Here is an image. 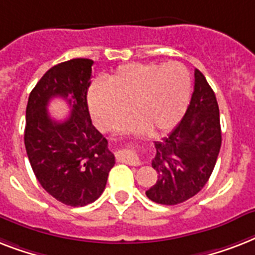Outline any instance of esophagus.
Masks as SVG:
<instances>
[{"label": "esophagus", "instance_id": "obj_1", "mask_svg": "<svg viewBox=\"0 0 255 255\" xmlns=\"http://www.w3.org/2000/svg\"><path fill=\"white\" fill-rule=\"evenodd\" d=\"M117 158L118 160L126 162L131 164V166H139L140 159L135 152L130 151V150H118L117 151Z\"/></svg>", "mask_w": 255, "mask_h": 255}]
</instances>
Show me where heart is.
<instances>
[{
  "mask_svg": "<svg viewBox=\"0 0 255 255\" xmlns=\"http://www.w3.org/2000/svg\"><path fill=\"white\" fill-rule=\"evenodd\" d=\"M191 99V76L180 63H131L120 67L107 84L96 83L88 92V109L100 130L117 129L131 112L124 133L150 130L160 135L178 125Z\"/></svg>",
  "mask_w": 255,
  "mask_h": 255,
  "instance_id": "b5f03b06",
  "label": "heart"
}]
</instances>
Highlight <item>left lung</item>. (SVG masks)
<instances>
[{
	"mask_svg": "<svg viewBox=\"0 0 255 255\" xmlns=\"http://www.w3.org/2000/svg\"><path fill=\"white\" fill-rule=\"evenodd\" d=\"M220 147L219 104L204 75L195 70V88L184 117L168 137L155 142L151 166L158 180L146 196L163 205L195 196L209 180Z\"/></svg>",
	"mask_w": 255,
	"mask_h": 255,
	"instance_id": "1",
	"label": "left lung"
}]
</instances>
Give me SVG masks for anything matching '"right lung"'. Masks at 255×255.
<instances>
[{
    "label": "right lung",
    "instance_id": "right-lung-1",
    "mask_svg": "<svg viewBox=\"0 0 255 255\" xmlns=\"http://www.w3.org/2000/svg\"><path fill=\"white\" fill-rule=\"evenodd\" d=\"M92 66L91 59L77 58L50 68L31 91L26 108L24 146L32 171L51 196L71 207L97 200L116 163L89 116ZM54 97L71 107L64 122H55L46 112Z\"/></svg>",
    "mask_w": 255,
    "mask_h": 255
}]
</instances>
